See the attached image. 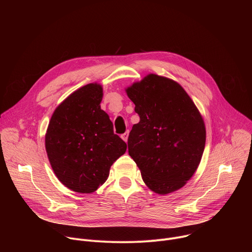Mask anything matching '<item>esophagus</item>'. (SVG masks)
<instances>
[{
  "instance_id": "esophagus-1",
  "label": "esophagus",
  "mask_w": 252,
  "mask_h": 252,
  "mask_svg": "<svg viewBox=\"0 0 252 252\" xmlns=\"http://www.w3.org/2000/svg\"><path fill=\"white\" fill-rule=\"evenodd\" d=\"M127 137H128V131L125 132L124 134H122V138L125 140V141H127Z\"/></svg>"
}]
</instances>
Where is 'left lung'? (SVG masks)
<instances>
[{
  "mask_svg": "<svg viewBox=\"0 0 252 252\" xmlns=\"http://www.w3.org/2000/svg\"><path fill=\"white\" fill-rule=\"evenodd\" d=\"M139 123L127 139L128 155L145 184L158 194L183 188L195 172L205 146V126L187 92L154 74L126 89Z\"/></svg>",
  "mask_w": 252,
  "mask_h": 252,
  "instance_id": "8db88e82",
  "label": "left lung"
}]
</instances>
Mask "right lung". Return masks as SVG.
<instances>
[{"label":"right lung","mask_w":252,"mask_h":252,"mask_svg":"<svg viewBox=\"0 0 252 252\" xmlns=\"http://www.w3.org/2000/svg\"><path fill=\"white\" fill-rule=\"evenodd\" d=\"M102 88L89 84L69 94L54 112L46 133V150L59 181L81 193L96 190L112 164L126 151L102 110Z\"/></svg>","instance_id":"right-lung-1"}]
</instances>
